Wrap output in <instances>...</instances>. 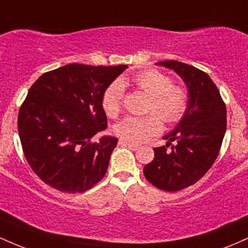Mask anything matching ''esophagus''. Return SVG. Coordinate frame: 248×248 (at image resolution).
<instances>
[{"label":"esophagus","mask_w":248,"mask_h":248,"mask_svg":"<svg viewBox=\"0 0 248 248\" xmlns=\"http://www.w3.org/2000/svg\"><path fill=\"white\" fill-rule=\"evenodd\" d=\"M119 144H121V146L129 147L130 149H133V150H138V148H140V144L134 143V142H130V141H127V140H124V139L119 140Z\"/></svg>","instance_id":"34e87169"}]
</instances>
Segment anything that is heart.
I'll return each mask as SVG.
<instances>
[{"label": "heart", "instance_id": "b5f03b06", "mask_svg": "<svg viewBox=\"0 0 248 248\" xmlns=\"http://www.w3.org/2000/svg\"><path fill=\"white\" fill-rule=\"evenodd\" d=\"M134 86L150 96L146 116H127L115 124L114 130L122 139L132 142H142L162 130V119L167 122L181 120L187 107V94L183 87L172 85L171 79L156 70L140 72L132 79ZM129 80L122 78L112 82L102 95V108L110 118L120 113L124 98V86ZM158 114L156 115L155 113Z\"/></svg>", "mask_w": 248, "mask_h": 248}]
</instances>
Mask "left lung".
<instances>
[{
	"instance_id": "left-lung-1",
	"label": "left lung",
	"mask_w": 248,
	"mask_h": 248,
	"mask_svg": "<svg viewBox=\"0 0 248 248\" xmlns=\"http://www.w3.org/2000/svg\"><path fill=\"white\" fill-rule=\"evenodd\" d=\"M175 71L187 88V107L166 146L154 148L155 157L143 168L148 182L164 191H178L199 181L212 167L226 130V106L209 75L177 61L156 62ZM172 140L176 146L168 151Z\"/></svg>"
}]
</instances>
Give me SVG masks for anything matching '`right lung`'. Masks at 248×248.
I'll list each match as a JSON object with an SVG mask.
<instances>
[{
	"label": "right lung",
	"mask_w": 248,
	"mask_h": 248,
	"mask_svg": "<svg viewBox=\"0 0 248 248\" xmlns=\"http://www.w3.org/2000/svg\"><path fill=\"white\" fill-rule=\"evenodd\" d=\"M127 67L69 64L30 87L19 108L18 134L28 163L45 184L76 193L104 177L118 139L91 140L107 128L102 95Z\"/></svg>",
	"instance_id": "right-lung-1"
}]
</instances>
